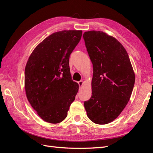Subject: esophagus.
<instances>
[{
    "label": "esophagus",
    "instance_id": "34e87169",
    "mask_svg": "<svg viewBox=\"0 0 153 153\" xmlns=\"http://www.w3.org/2000/svg\"><path fill=\"white\" fill-rule=\"evenodd\" d=\"M78 84H79L80 88H81V87L83 86V85H84V81L81 80V81H80V82H78Z\"/></svg>",
    "mask_w": 153,
    "mask_h": 153
}]
</instances>
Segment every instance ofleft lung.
Segmentation results:
<instances>
[{
	"instance_id": "obj_1",
	"label": "left lung",
	"mask_w": 153,
	"mask_h": 153,
	"mask_svg": "<svg viewBox=\"0 0 153 153\" xmlns=\"http://www.w3.org/2000/svg\"><path fill=\"white\" fill-rule=\"evenodd\" d=\"M83 37L93 66L92 96L84 107L91 121L106 124L116 119L128 104L135 73L126 50L113 36L91 30Z\"/></svg>"
}]
</instances>
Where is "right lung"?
<instances>
[{
	"instance_id": "right-lung-1",
	"label": "right lung",
	"mask_w": 153,
	"mask_h": 153,
	"mask_svg": "<svg viewBox=\"0 0 153 153\" xmlns=\"http://www.w3.org/2000/svg\"><path fill=\"white\" fill-rule=\"evenodd\" d=\"M82 30H62L46 38L34 48L25 69L26 96L43 121L57 124L66 119L78 91L71 79L69 55Z\"/></svg>"
}]
</instances>
